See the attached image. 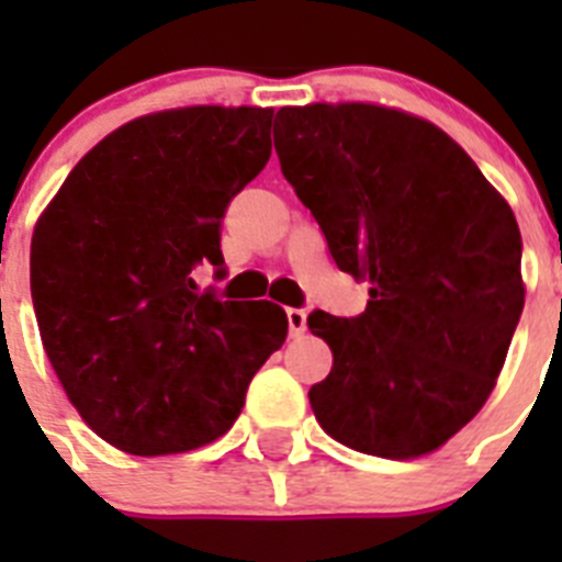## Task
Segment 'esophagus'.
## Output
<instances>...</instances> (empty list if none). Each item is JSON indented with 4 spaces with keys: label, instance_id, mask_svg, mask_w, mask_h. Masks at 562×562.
<instances>
[{
    "label": "esophagus",
    "instance_id": "34e87169",
    "mask_svg": "<svg viewBox=\"0 0 562 562\" xmlns=\"http://www.w3.org/2000/svg\"><path fill=\"white\" fill-rule=\"evenodd\" d=\"M286 321H290V335L297 337L306 331V312L304 310H286Z\"/></svg>",
    "mask_w": 562,
    "mask_h": 562
}]
</instances>
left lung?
<instances>
[{"instance_id":"8db88e82","label":"left lung","mask_w":562,"mask_h":562,"mask_svg":"<svg viewBox=\"0 0 562 562\" xmlns=\"http://www.w3.org/2000/svg\"><path fill=\"white\" fill-rule=\"evenodd\" d=\"M272 134L335 265L371 284L360 317L306 321L331 349L315 419L360 453H434L484 408L524 312L513 207L450 134L402 109L284 106Z\"/></svg>"}]
</instances>
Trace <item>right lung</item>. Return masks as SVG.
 <instances>
[{"label": "right lung", "mask_w": 562, "mask_h": 562, "mask_svg": "<svg viewBox=\"0 0 562 562\" xmlns=\"http://www.w3.org/2000/svg\"><path fill=\"white\" fill-rule=\"evenodd\" d=\"M272 109L143 114L83 154L44 207L30 292L67 400L112 448L168 456L225 436L286 340L272 301H216L227 202L270 160Z\"/></svg>", "instance_id": "right-lung-1"}]
</instances>
